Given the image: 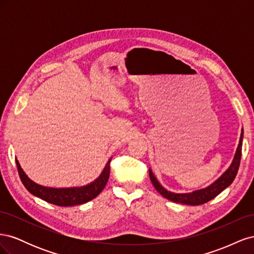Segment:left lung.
Masks as SVG:
<instances>
[{
  "mask_svg": "<svg viewBox=\"0 0 254 254\" xmlns=\"http://www.w3.org/2000/svg\"><path fill=\"white\" fill-rule=\"evenodd\" d=\"M243 137H244V130L242 129V133L240 137V143L235 151V155L233 158V161L231 165L229 166L228 170L222 174L217 180H215L209 187L204 189H200L191 191V193H174V191L167 190L161 186L160 182L157 180V178L151 172L149 168V177L150 180L153 184V187L159 193L162 195L164 198L168 199L173 202L177 203H183V204H190V205H199L203 204L207 201L212 200L213 198L216 197L218 194H220L222 190L227 189L230 184H231L236 177L238 167H240L241 163V157H242V146H243Z\"/></svg>",
  "mask_w": 254,
  "mask_h": 254,
  "instance_id": "8db88e82",
  "label": "left lung"
}]
</instances>
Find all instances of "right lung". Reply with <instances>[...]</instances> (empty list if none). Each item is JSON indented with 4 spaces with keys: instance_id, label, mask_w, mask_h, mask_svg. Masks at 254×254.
I'll use <instances>...</instances> for the list:
<instances>
[{
    "instance_id": "obj_1",
    "label": "right lung",
    "mask_w": 254,
    "mask_h": 254,
    "mask_svg": "<svg viewBox=\"0 0 254 254\" xmlns=\"http://www.w3.org/2000/svg\"><path fill=\"white\" fill-rule=\"evenodd\" d=\"M110 161L107 162L103 172L97 178L87 186L74 188H49L43 187L29 179L22 170L19 161L16 159L19 176L22 183L30 194L42 199V200L59 206H73L86 203L94 199L104 190L110 175Z\"/></svg>"
}]
</instances>
